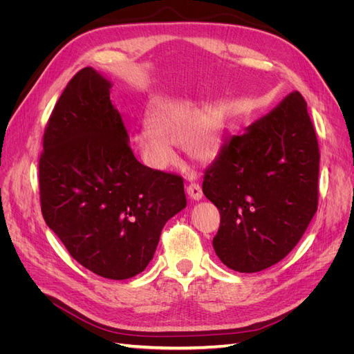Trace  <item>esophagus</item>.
Here are the masks:
<instances>
[{
	"mask_svg": "<svg viewBox=\"0 0 354 354\" xmlns=\"http://www.w3.org/2000/svg\"><path fill=\"white\" fill-rule=\"evenodd\" d=\"M186 192H187V195H189L192 199H195V201H199V199L202 198V189H201V186H199L198 183H190V185L187 186Z\"/></svg>",
	"mask_w": 354,
	"mask_h": 354,
	"instance_id": "1",
	"label": "esophagus"
}]
</instances>
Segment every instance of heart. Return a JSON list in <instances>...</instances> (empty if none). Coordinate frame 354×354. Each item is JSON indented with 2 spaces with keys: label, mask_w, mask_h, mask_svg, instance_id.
Segmentation results:
<instances>
[{
  "label": "heart",
  "mask_w": 354,
  "mask_h": 354,
  "mask_svg": "<svg viewBox=\"0 0 354 354\" xmlns=\"http://www.w3.org/2000/svg\"><path fill=\"white\" fill-rule=\"evenodd\" d=\"M147 131L137 134L134 145L143 162L155 171L176 164L173 146H181L196 160H209L220 151L221 122L189 102H164L147 116Z\"/></svg>",
  "instance_id": "heart-1"
}]
</instances>
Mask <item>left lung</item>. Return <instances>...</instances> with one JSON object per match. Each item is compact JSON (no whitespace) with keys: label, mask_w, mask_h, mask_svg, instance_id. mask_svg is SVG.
Returning <instances> with one entry per match:
<instances>
[{"label":"left lung","mask_w":354,"mask_h":354,"mask_svg":"<svg viewBox=\"0 0 354 354\" xmlns=\"http://www.w3.org/2000/svg\"><path fill=\"white\" fill-rule=\"evenodd\" d=\"M319 145L303 95L226 137L202 192L220 211L214 251L229 269L261 272L294 250L317 211Z\"/></svg>","instance_id":"8db88e82"}]
</instances>
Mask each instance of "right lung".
Here are the masks:
<instances>
[{
  "instance_id": "add662e5",
  "label": "right lung",
  "mask_w": 354,
  "mask_h": 354,
  "mask_svg": "<svg viewBox=\"0 0 354 354\" xmlns=\"http://www.w3.org/2000/svg\"><path fill=\"white\" fill-rule=\"evenodd\" d=\"M42 146V217L72 259L106 279L143 272L165 223L186 207L185 185L136 159L111 82L93 68L75 73Z\"/></svg>"
}]
</instances>
